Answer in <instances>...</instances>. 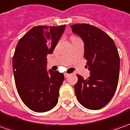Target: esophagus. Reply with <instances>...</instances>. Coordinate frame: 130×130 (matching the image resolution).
<instances>
[{"instance_id":"esophagus-1","label":"esophagus","mask_w":130,"mask_h":130,"mask_svg":"<svg viewBox=\"0 0 130 130\" xmlns=\"http://www.w3.org/2000/svg\"><path fill=\"white\" fill-rule=\"evenodd\" d=\"M69 76V74H67V73H65V74H64V77H67Z\"/></svg>"}]
</instances>
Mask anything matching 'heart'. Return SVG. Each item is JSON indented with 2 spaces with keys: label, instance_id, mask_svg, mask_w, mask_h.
I'll list each match as a JSON object with an SVG mask.
<instances>
[{
  "label": "heart",
  "instance_id": "obj_1",
  "mask_svg": "<svg viewBox=\"0 0 130 130\" xmlns=\"http://www.w3.org/2000/svg\"><path fill=\"white\" fill-rule=\"evenodd\" d=\"M72 38H75V37H72Z\"/></svg>",
  "mask_w": 130,
  "mask_h": 130
}]
</instances>
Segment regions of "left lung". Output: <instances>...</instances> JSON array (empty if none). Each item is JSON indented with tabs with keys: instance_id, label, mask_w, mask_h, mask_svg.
I'll list each match as a JSON object with an SVG mask.
<instances>
[{
	"instance_id": "obj_1",
	"label": "left lung",
	"mask_w": 130,
	"mask_h": 130,
	"mask_svg": "<svg viewBox=\"0 0 130 130\" xmlns=\"http://www.w3.org/2000/svg\"><path fill=\"white\" fill-rule=\"evenodd\" d=\"M71 28L84 42V57L90 72L87 79L77 74L76 97L85 108L100 109L111 100L117 87L120 58L116 45L106 33L90 24H76Z\"/></svg>"
}]
</instances>
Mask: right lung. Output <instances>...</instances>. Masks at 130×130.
Returning a JSON list of instances; mask_svg holds the SVG:
<instances>
[{"label":"right lung","mask_w":130,"mask_h":130,"mask_svg":"<svg viewBox=\"0 0 130 130\" xmlns=\"http://www.w3.org/2000/svg\"><path fill=\"white\" fill-rule=\"evenodd\" d=\"M66 25L32 27L18 42L13 57V71L18 93L23 103L35 112H45L58 103L63 73L47 71V56L51 54Z\"/></svg>","instance_id":"obj_1"}]
</instances>
